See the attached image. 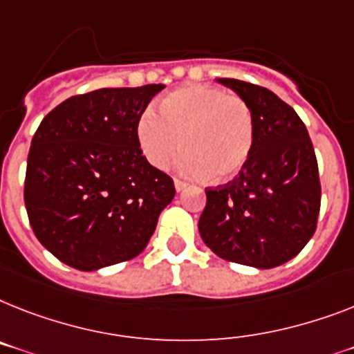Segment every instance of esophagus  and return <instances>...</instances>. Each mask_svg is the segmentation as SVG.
Masks as SVG:
<instances>
[{
    "label": "esophagus",
    "mask_w": 354,
    "mask_h": 354,
    "mask_svg": "<svg viewBox=\"0 0 354 354\" xmlns=\"http://www.w3.org/2000/svg\"><path fill=\"white\" fill-rule=\"evenodd\" d=\"M174 184H175V189H177V192H183V189H186V186H188V184L180 179H175Z\"/></svg>",
    "instance_id": "esophagus-1"
}]
</instances>
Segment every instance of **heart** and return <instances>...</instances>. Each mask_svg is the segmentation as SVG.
I'll list each match as a JSON object with an SVG mask.
<instances>
[{
    "mask_svg": "<svg viewBox=\"0 0 354 354\" xmlns=\"http://www.w3.org/2000/svg\"><path fill=\"white\" fill-rule=\"evenodd\" d=\"M156 112L146 110L136 124L137 145L157 170L170 166L186 148L177 168L186 177L215 183L235 179L253 148V118L241 97L206 84H189L168 93Z\"/></svg>",
    "mask_w": 354,
    "mask_h": 354,
    "instance_id": "heart-1",
    "label": "heart"
}]
</instances>
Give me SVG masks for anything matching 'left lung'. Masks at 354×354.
Returning a JSON list of instances; mask_svg holds the SVG:
<instances>
[{
	"label": "left lung",
	"instance_id": "8db88e82",
	"mask_svg": "<svg viewBox=\"0 0 354 354\" xmlns=\"http://www.w3.org/2000/svg\"><path fill=\"white\" fill-rule=\"evenodd\" d=\"M217 81L250 106L253 148L235 179L206 189L198 232L224 261L270 270L299 255L317 230L313 145L302 119L271 90L239 79Z\"/></svg>",
	"mask_w": 354,
	"mask_h": 354
}]
</instances>
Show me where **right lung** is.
I'll use <instances>...</instances> for the list:
<instances>
[{
	"instance_id": "right-lung-1",
	"label": "right lung",
	"mask_w": 354,
	"mask_h": 354,
	"mask_svg": "<svg viewBox=\"0 0 354 354\" xmlns=\"http://www.w3.org/2000/svg\"><path fill=\"white\" fill-rule=\"evenodd\" d=\"M165 84L99 88L63 101L32 137L25 206L37 241L66 266L95 271L137 257L175 197L146 160L137 119Z\"/></svg>"
}]
</instances>
